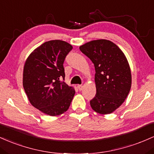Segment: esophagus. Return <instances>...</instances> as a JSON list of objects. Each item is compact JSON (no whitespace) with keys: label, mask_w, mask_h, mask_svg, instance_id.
<instances>
[{"label":"esophagus","mask_w":154,"mask_h":154,"mask_svg":"<svg viewBox=\"0 0 154 154\" xmlns=\"http://www.w3.org/2000/svg\"><path fill=\"white\" fill-rule=\"evenodd\" d=\"M78 89H79L80 91L82 90L83 86H82V85H78Z\"/></svg>","instance_id":"34e87169"}]
</instances>
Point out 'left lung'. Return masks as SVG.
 I'll return each instance as SVG.
<instances>
[{
    "mask_svg": "<svg viewBox=\"0 0 154 154\" xmlns=\"http://www.w3.org/2000/svg\"><path fill=\"white\" fill-rule=\"evenodd\" d=\"M79 49L95 68L97 93L90 101L91 108L100 114L113 113L122 105L131 89L132 75L127 57L109 40H94Z\"/></svg>",
    "mask_w": 154,
    "mask_h": 154,
    "instance_id": "obj_1",
    "label": "left lung"
}]
</instances>
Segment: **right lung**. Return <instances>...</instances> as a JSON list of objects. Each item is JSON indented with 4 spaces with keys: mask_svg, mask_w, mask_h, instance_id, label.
Returning a JSON list of instances; mask_svg holds the SVG:
<instances>
[{
    "mask_svg": "<svg viewBox=\"0 0 154 154\" xmlns=\"http://www.w3.org/2000/svg\"><path fill=\"white\" fill-rule=\"evenodd\" d=\"M72 46L60 40L46 41L26 60L23 87L30 104L51 116L63 114L70 107L75 91L65 79L63 63Z\"/></svg>",
    "mask_w": 154,
    "mask_h": 154,
    "instance_id": "1",
    "label": "right lung"
}]
</instances>
